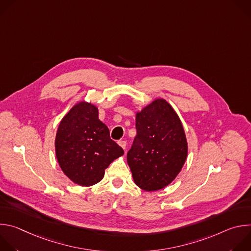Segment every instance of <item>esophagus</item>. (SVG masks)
<instances>
[{"label":"esophagus","instance_id":"34e87169","mask_svg":"<svg viewBox=\"0 0 251 251\" xmlns=\"http://www.w3.org/2000/svg\"><path fill=\"white\" fill-rule=\"evenodd\" d=\"M118 144L125 150L126 149V141H123V140H120L118 141Z\"/></svg>","mask_w":251,"mask_h":251}]
</instances>
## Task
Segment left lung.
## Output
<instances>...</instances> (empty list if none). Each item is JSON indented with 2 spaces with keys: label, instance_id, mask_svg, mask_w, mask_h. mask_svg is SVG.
<instances>
[{
  "label": "left lung",
  "instance_id": "obj_1",
  "mask_svg": "<svg viewBox=\"0 0 251 251\" xmlns=\"http://www.w3.org/2000/svg\"><path fill=\"white\" fill-rule=\"evenodd\" d=\"M137 135L127 153L135 184L154 192L171 184L188 155L182 122L164 99H157L136 114Z\"/></svg>",
  "mask_w": 251,
  "mask_h": 251
}]
</instances>
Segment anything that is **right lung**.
<instances>
[{"label":"right lung","mask_w":251,"mask_h":251,"mask_svg":"<svg viewBox=\"0 0 251 251\" xmlns=\"http://www.w3.org/2000/svg\"><path fill=\"white\" fill-rule=\"evenodd\" d=\"M55 154L62 172L74 183L89 187L100 182L105 169L124 154L98 119L97 107L79 102L60 121Z\"/></svg>","instance_id":"right-lung-1"}]
</instances>
